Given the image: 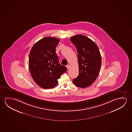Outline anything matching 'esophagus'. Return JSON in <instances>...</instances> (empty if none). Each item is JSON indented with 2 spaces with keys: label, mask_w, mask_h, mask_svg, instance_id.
<instances>
[{
  "label": "esophagus",
  "mask_w": 132,
  "mask_h": 132,
  "mask_svg": "<svg viewBox=\"0 0 132 132\" xmlns=\"http://www.w3.org/2000/svg\"><path fill=\"white\" fill-rule=\"evenodd\" d=\"M66 67H67V69H69V68H70V65H67L66 66Z\"/></svg>",
  "instance_id": "esophagus-1"
}]
</instances>
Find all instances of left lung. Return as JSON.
Returning <instances> with one entry per match:
<instances>
[{
  "label": "left lung",
  "mask_w": 132,
  "mask_h": 132,
  "mask_svg": "<svg viewBox=\"0 0 132 132\" xmlns=\"http://www.w3.org/2000/svg\"><path fill=\"white\" fill-rule=\"evenodd\" d=\"M70 40L77 49L79 67V75L73 79V84L80 88H87L95 81L101 70L100 50L96 44L85 36L76 35Z\"/></svg>",
  "instance_id": "left-lung-1"
}]
</instances>
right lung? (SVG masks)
I'll return each mask as SVG.
<instances>
[{
  "instance_id": "obj_1",
  "label": "right lung",
  "mask_w": 132,
  "mask_h": 132,
  "mask_svg": "<svg viewBox=\"0 0 132 132\" xmlns=\"http://www.w3.org/2000/svg\"><path fill=\"white\" fill-rule=\"evenodd\" d=\"M60 39L46 37L36 43L29 57V68L34 82L45 89L52 88L58 84V79L67 70L59 63L55 49Z\"/></svg>"
}]
</instances>
